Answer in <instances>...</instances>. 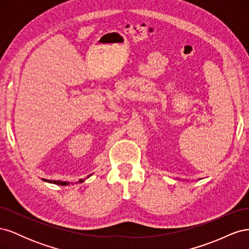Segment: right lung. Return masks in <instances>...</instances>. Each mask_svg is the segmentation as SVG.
<instances>
[{
	"instance_id": "right-lung-1",
	"label": "right lung",
	"mask_w": 249,
	"mask_h": 249,
	"mask_svg": "<svg viewBox=\"0 0 249 249\" xmlns=\"http://www.w3.org/2000/svg\"><path fill=\"white\" fill-rule=\"evenodd\" d=\"M87 178H89V177H87ZM44 182H49V183H52V184H56V185H61V186H66V185H70L71 183L70 182H62V180H50V179H46V178H42ZM85 180V178H83V179H80L79 180V183H82V182H84Z\"/></svg>"
}]
</instances>
